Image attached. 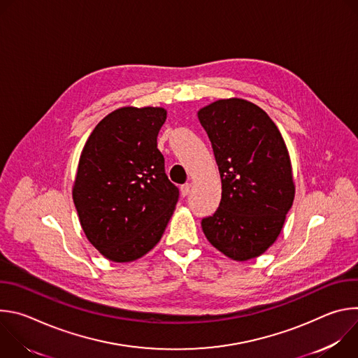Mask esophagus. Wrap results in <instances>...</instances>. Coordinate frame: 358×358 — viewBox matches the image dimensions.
Returning a JSON list of instances; mask_svg holds the SVG:
<instances>
[{
	"label": "esophagus",
	"mask_w": 358,
	"mask_h": 358,
	"mask_svg": "<svg viewBox=\"0 0 358 358\" xmlns=\"http://www.w3.org/2000/svg\"><path fill=\"white\" fill-rule=\"evenodd\" d=\"M189 191H191V184H184V185H181V195H182V196H187V195L189 194Z\"/></svg>",
	"instance_id": "esophagus-1"
}]
</instances>
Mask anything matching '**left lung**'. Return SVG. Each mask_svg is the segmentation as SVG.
<instances>
[{
    "instance_id": "left-lung-1",
    "label": "left lung",
    "mask_w": 358,
    "mask_h": 358,
    "mask_svg": "<svg viewBox=\"0 0 358 358\" xmlns=\"http://www.w3.org/2000/svg\"><path fill=\"white\" fill-rule=\"evenodd\" d=\"M196 115L222 184L220 208L201 222L203 235L232 261L258 258L275 243L293 206L286 143L268 113L245 99H220Z\"/></svg>"
}]
</instances>
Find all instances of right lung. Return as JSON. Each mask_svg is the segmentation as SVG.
<instances>
[{
  "instance_id": "1",
  "label": "right lung",
  "mask_w": 358,
  "mask_h": 358,
  "mask_svg": "<svg viewBox=\"0 0 358 358\" xmlns=\"http://www.w3.org/2000/svg\"><path fill=\"white\" fill-rule=\"evenodd\" d=\"M164 108L124 106L101 119L86 140L72 198L87 241L112 262L155 248L173 217L178 188L164 171L157 136Z\"/></svg>"
}]
</instances>
